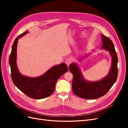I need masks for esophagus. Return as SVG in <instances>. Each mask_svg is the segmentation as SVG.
<instances>
[{"instance_id": "1", "label": "esophagus", "mask_w": 128, "mask_h": 128, "mask_svg": "<svg viewBox=\"0 0 128 128\" xmlns=\"http://www.w3.org/2000/svg\"><path fill=\"white\" fill-rule=\"evenodd\" d=\"M71 62H72V60L70 59H68V58L67 59H66V60H65V63L66 64L67 66H69L71 64Z\"/></svg>"}]
</instances>
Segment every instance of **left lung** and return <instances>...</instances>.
<instances>
[{
    "label": "left lung",
    "mask_w": 128,
    "mask_h": 128,
    "mask_svg": "<svg viewBox=\"0 0 128 128\" xmlns=\"http://www.w3.org/2000/svg\"><path fill=\"white\" fill-rule=\"evenodd\" d=\"M102 48L110 52L112 57V66L107 76L101 80L89 82L84 80L80 69L76 64L73 63L69 66L72 74V90L74 94L86 99H94L106 94L116 80L118 74V59L113 42L109 38L102 34Z\"/></svg>",
    "instance_id": "8db88e82"
}]
</instances>
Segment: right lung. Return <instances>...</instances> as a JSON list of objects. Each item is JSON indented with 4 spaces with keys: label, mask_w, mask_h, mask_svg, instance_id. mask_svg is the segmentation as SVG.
<instances>
[{
    "label": "right lung",
    "mask_w": 128,
    "mask_h": 128,
    "mask_svg": "<svg viewBox=\"0 0 128 128\" xmlns=\"http://www.w3.org/2000/svg\"><path fill=\"white\" fill-rule=\"evenodd\" d=\"M28 32V31L20 34L15 40L9 58L11 77L15 86L29 97L40 99L51 96L54 91L57 80L64 73L68 68L64 63L54 66L44 74L38 77H29L22 75L16 66V48L18 40Z\"/></svg>",
    "instance_id": "obj_1"
}]
</instances>
